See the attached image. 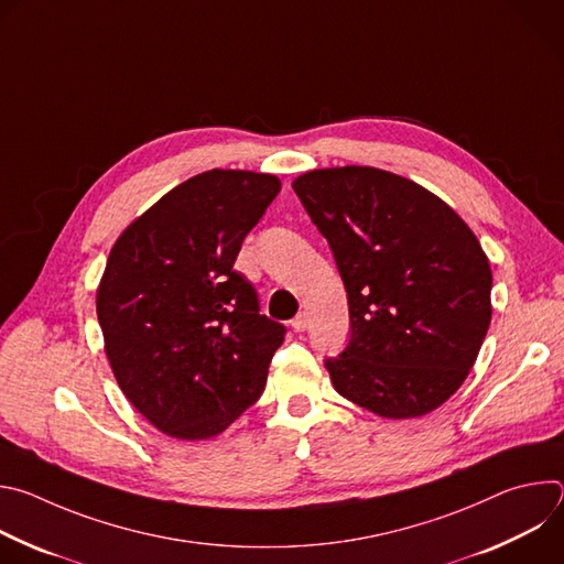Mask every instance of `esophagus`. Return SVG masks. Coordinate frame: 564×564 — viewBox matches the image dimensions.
Instances as JSON below:
<instances>
[{
    "mask_svg": "<svg viewBox=\"0 0 564 564\" xmlns=\"http://www.w3.org/2000/svg\"><path fill=\"white\" fill-rule=\"evenodd\" d=\"M307 312H299L294 318H292V328L296 330V333H303L305 328H307Z\"/></svg>",
    "mask_w": 564,
    "mask_h": 564,
    "instance_id": "obj_1",
    "label": "esophagus"
}]
</instances>
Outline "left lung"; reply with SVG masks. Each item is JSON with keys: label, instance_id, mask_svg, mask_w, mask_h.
<instances>
[{"label": "left lung", "instance_id": "1", "mask_svg": "<svg viewBox=\"0 0 564 564\" xmlns=\"http://www.w3.org/2000/svg\"><path fill=\"white\" fill-rule=\"evenodd\" d=\"M292 189L328 238L350 341L326 359L335 390L386 417L433 413L464 383L491 324V265L440 196L377 167L312 170Z\"/></svg>", "mask_w": 564, "mask_h": 564}]
</instances>
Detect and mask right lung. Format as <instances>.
<instances>
[{
    "instance_id": "1",
    "label": "right lung",
    "mask_w": 564,
    "mask_h": 564,
    "mask_svg": "<svg viewBox=\"0 0 564 564\" xmlns=\"http://www.w3.org/2000/svg\"><path fill=\"white\" fill-rule=\"evenodd\" d=\"M279 189L272 174L203 172L111 248L96 294L105 352L131 406L170 437H216L265 388L285 328L234 261Z\"/></svg>"
}]
</instances>
